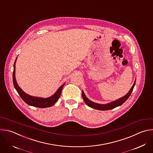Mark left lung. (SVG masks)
<instances>
[{
    "instance_id": "left-lung-1",
    "label": "left lung",
    "mask_w": 153,
    "mask_h": 153,
    "mask_svg": "<svg viewBox=\"0 0 153 153\" xmlns=\"http://www.w3.org/2000/svg\"><path fill=\"white\" fill-rule=\"evenodd\" d=\"M135 83H136V80L132 86V87L131 88L130 90L128 91V92L126 95H124V97L115 100V101H112V102L110 103H108V104H105V105H101V104H98V103H94L93 102V101H91V100H89L86 97V95H85L83 91H82V98L84 100L85 103L90 108H93V109H97V110H100V111H107V110H110V109H114L118 106H121V105H123L125 101L128 98V97H130V95H131L133 90V88H134V86L135 85Z\"/></svg>"
}]
</instances>
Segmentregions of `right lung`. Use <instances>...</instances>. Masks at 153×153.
Returning <instances> with one entry per match:
<instances>
[{
	"mask_svg": "<svg viewBox=\"0 0 153 153\" xmlns=\"http://www.w3.org/2000/svg\"><path fill=\"white\" fill-rule=\"evenodd\" d=\"M14 64V71H13V83L15 89L20 95L22 99L25 101L27 105L37 107L39 108H48L50 106H52L55 105V103L58 100L59 98L60 97V95L61 94V92L62 90V88L65 85L63 84L61 85L59 88L57 90V91L53 95L48 98H41V97H36L29 95L27 94H26L18 85L16 79V76H15V72H16V60Z\"/></svg>",
	"mask_w": 153,
	"mask_h": 153,
	"instance_id": "1",
	"label": "right lung"
}]
</instances>
